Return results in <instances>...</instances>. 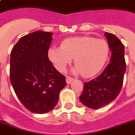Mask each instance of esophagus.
Listing matches in <instances>:
<instances>
[{
    "instance_id": "34e87169",
    "label": "esophagus",
    "mask_w": 135,
    "mask_h": 135,
    "mask_svg": "<svg viewBox=\"0 0 135 135\" xmlns=\"http://www.w3.org/2000/svg\"><path fill=\"white\" fill-rule=\"evenodd\" d=\"M66 83H67V84H70V83L73 81V78L68 76V77H66Z\"/></svg>"
}]
</instances>
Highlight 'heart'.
<instances>
[{"label":"heart","instance_id":"heart-1","mask_svg":"<svg viewBox=\"0 0 135 135\" xmlns=\"http://www.w3.org/2000/svg\"><path fill=\"white\" fill-rule=\"evenodd\" d=\"M109 55V47L104 40L89 36L67 38L61 47H51L48 58L59 71H64L74 59L76 65L71 69L74 74H82L85 78L95 76L102 69Z\"/></svg>","mask_w":135,"mask_h":135}]
</instances>
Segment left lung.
<instances>
[{"mask_svg": "<svg viewBox=\"0 0 135 135\" xmlns=\"http://www.w3.org/2000/svg\"><path fill=\"white\" fill-rule=\"evenodd\" d=\"M111 57L109 65L97 78L85 83L79 99L83 104L92 109H98L113 101L120 92L126 65L125 47L111 33L106 32Z\"/></svg>", "mask_w": 135, "mask_h": 135, "instance_id": "left-lung-1", "label": "left lung"}]
</instances>
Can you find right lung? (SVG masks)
I'll return each mask as SVG.
<instances>
[{
  "instance_id": "obj_1",
  "label": "right lung",
  "mask_w": 135,
  "mask_h": 135,
  "mask_svg": "<svg viewBox=\"0 0 135 135\" xmlns=\"http://www.w3.org/2000/svg\"><path fill=\"white\" fill-rule=\"evenodd\" d=\"M52 41V33L37 31L22 37L10 54V82L18 99L32 113L52 111L66 85L65 77L48 59Z\"/></svg>"
}]
</instances>
